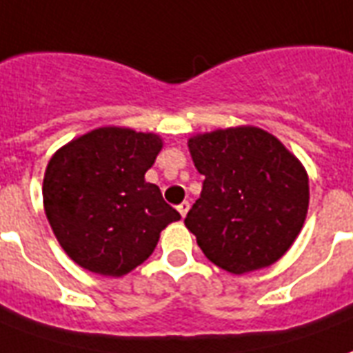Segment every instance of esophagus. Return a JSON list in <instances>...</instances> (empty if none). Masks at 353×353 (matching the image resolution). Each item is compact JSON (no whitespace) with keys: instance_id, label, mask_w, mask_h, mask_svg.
<instances>
[{"instance_id":"1","label":"esophagus","mask_w":353,"mask_h":353,"mask_svg":"<svg viewBox=\"0 0 353 353\" xmlns=\"http://www.w3.org/2000/svg\"><path fill=\"white\" fill-rule=\"evenodd\" d=\"M190 210V203L189 202H181L177 205V211L181 213V216H187V211Z\"/></svg>"}]
</instances>
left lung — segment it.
I'll return each instance as SVG.
<instances>
[{
  "instance_id": "8db88e82",
  "label": "left lung",
  "mask_w": 353,
  "mask_h": 353,
  "mask_svg": "<svg viewBox=\"0 0 353 353\" xmlns=\"http://www.w3.org/2000/svg\"><path fill=\"white\" fill-rule=\"evenodd\" d=\"M189 151L205 179L185 226L208 260L234 275L281 260L309 210V176L301 161L252 125L194 134Z\"/></svg>"
}]
</instances>
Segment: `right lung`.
<instances>
[{"instance_id": "add662e5", "label": "right lung", "mask_w": 353, "mask_h": 353, "mask_svg": "<svg viewBox=\"0 0 353 353\" xmlns=\"http://www.w3.org/2000/svg\"><path fill=\"white\" fill-rule=\"evenodd\" d=\"M163 138L127 127H99L52 155L43 203L54 236L83 270L123 276L145 262L161 232L181 219L145 181Z\"/></svg>"}]
</instances>
